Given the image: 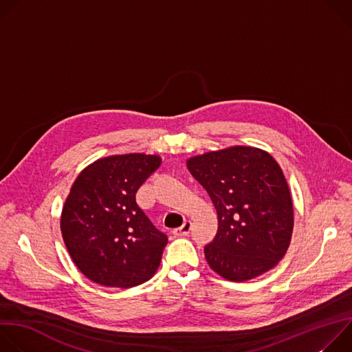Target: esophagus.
Returning <instances> with one entry per match:
<instances>
[{
    "instance_id": "1",
    "label": "esophagus",
    "mask_w": 352,
    "mask_h": 352,
    "mask_svg": "<svg viewBox=\"0 0 352 352\" xmlns=\"http://www.w3.org/2000/svg\"><path fill=\"white\" fill-rule=\"evenodd\" d=\"M190 221H185L181 227H178V228H175L174 231H173V234L175 235V236H185V235H188L189 234V231H190Z\"/></svg>"
}]
</instances>
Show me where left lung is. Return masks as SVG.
<instances>
[{
	"mask_svg": "<svg viewBox=\"0 0 352 352\" xmlns=\"http://www.w3.org/2000/svg\"><path fill=\"white\" fill-rule=\"evenodd\" d=\"M217 210L219 228L205 246L209 266L230 281L273 269L285 255L294 227L289 189L263 150L235 146L188 160Z\"/></svg>",
	"mask_w": 352,
	"mask_h": 352,
	"instance_id": "8db88e82",
	"label": "left lung"
}]
</instances>
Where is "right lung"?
<instances>
[{"label": "right lung", "mask_w": 352, "mask_h": 352, "mask_svg": "<svg viewBox=\"0 0 352 352\" xmlns=\"http://www.w3.org/2000/svg\"><path fill=\"white\" fill-rule=\"evenodd\" d=\"M160 163L159 156H111L76 178L63 209L61 232L89 280L131 288L157 270L168 238L138 206L136 192Z\"/></svg>", "instance_id": "right-lung-1"}]
</instances>
